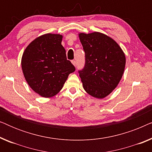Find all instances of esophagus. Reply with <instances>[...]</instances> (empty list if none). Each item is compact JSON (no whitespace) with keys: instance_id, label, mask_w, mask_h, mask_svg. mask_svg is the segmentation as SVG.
Returning a JSON list of instances; mask_svg holds the SVG:
<instances>
[{"instance_id":"1","label":"esophagus","mask_w":152,"mask_h":152,"mask_svg":"<svg viewBox=\"0 0 152 152\" xmlns=\"http://www.w3.org/2000/svg\"><path fill=\"white\" fill-rule=\"evenodd\" d=\"M71 63L72 64V65H73V66H76V61H75V60H72V61H71Z\"/></svg>"}]
</instances>
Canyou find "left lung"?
Listing matches in <instances>:
<instances>
[{
	"instance_id": "obj_1",
	"label": "left lung",
	"mask_w": 152,
	"mask_h": 152,
	"mask_svg": "<svg viewBox=\"0 0 152 152\" xmlns=\"http://www.w3.org/2000/svg\"><path fill=\"white\" fill-rule=\"evenodd\" d=\"M86 62L80 77L85 91L93 97L103 99L121 80L126 64L124 53L111 37L99 32L79 33Z\"/></svg>"
}]
</instances>
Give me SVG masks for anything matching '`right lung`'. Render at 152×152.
Wrapping results in <instances>:
<instances>
[{
  "instance_id": "1",
  "label": "right lung",
  "mask_w": 152,
  "mask_h": 152,
  "mask_svg": "<svg viewBox=\"0 0 152 152\" xmlns=\"http://www.w3.org/2000/svg\"><path fill=\"white\" fill-rule=\"evenodd\" d=\"M63 36L48 33L37 37L23 53L21 68L27 83L43 97H52L61 90L70 73L75 70L66 59Z\"/></svg>"
}]
</instances>
